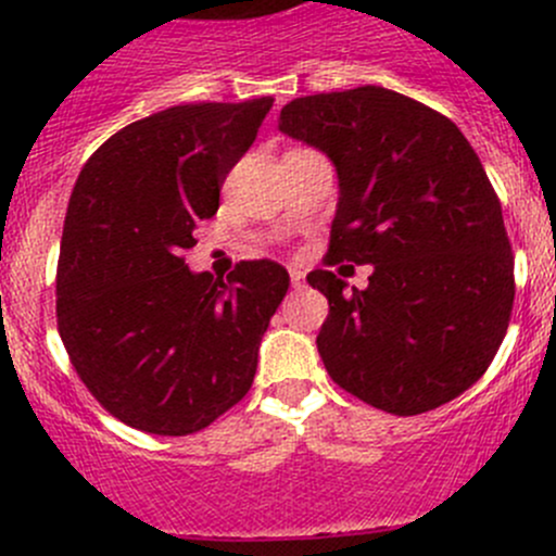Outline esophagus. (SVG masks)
Wrapping results in <instances>:
<instances>
[{
    "instance_id": "obj_1",
    "label": "esophagus",
    "mask_w": 556,
    "mask_h": 556,
    "mask_svg": "<svg viewBox=\"0 0 556 556\" xmlns=\"http://www.w3.org/2000/svg\"><path fill=\"white\" fill-rule=\"evenodd\" d=\"M290 282H293L295 290L304 288V271L301 268H290Z\"/></svg>"
}]
</instances>
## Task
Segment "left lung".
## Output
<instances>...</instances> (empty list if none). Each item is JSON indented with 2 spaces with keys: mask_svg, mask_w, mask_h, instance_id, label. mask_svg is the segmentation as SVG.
Wrapping results in <instances>:
<instances>
[{
  "mask_svg": "<svg viewBox=\"0 0 556 556\" xmlns=\"http://www.w3.org/2000/svg\"><path fill=\"white\" fill-rule=\"evenodd\" d=\"M279 131L323 150L339 174L325 266H374L366 290L328 268L306 277L330 306L317 336L330 379L397 417L479 382L511 319L514 255L463 131L379 86L293 99Z\"/></svg>",
  "mask_w": 556,
  "mask_h": 556,
  "instance_id": "1",
  "label": "left lung"
}]
</instances>
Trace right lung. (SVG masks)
I'll use <instances>...</instances> for the list:
<instances>
[{
  "mask_svg": "<svg viewBox=\"0 0 556 556\" xmlns=\"http://www.w3.org/2000/svg\"><path fill=\"white\" fill-rule=\"evenodd\" d=\"M271 104L169 106L112 134L77 177L55 274L59 333L88 392L128 428L195 433L252 387L288 271L242 261L215 282L182 252Z\"/></svg>",
  "mask_w": 556,
  "mask_h": 556,
  "instance_id": "1",
  "label": "right lung"
}]
</instances>
